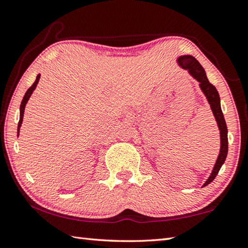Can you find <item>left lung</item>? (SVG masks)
<instances>
[{
    "mask_svg": "<svg viewBox=\"0 0 248 248\" xmlns=\"http://www.w3.org/2000/svg\"><path fill=\"white\" fill-rule=\"evenodd\" d=\"M177 64L179 67L186 69L188 73V75L194 78L197 82L200 83L199 85H200L201 91L202 92V94H204L207 102H208V104L210 105L211 111H213L216 123H217L219 132H220L219 154L208 179H207L205 183L202 184V187H204L206 186H208V184L216 178V175L218 174L220 168L222 167L224 161H226L227 155H228V128H227L226 120H224V117L222 114L219 93L217 91V89H216L214 85L209 82L205 70L199 62V61H197L195 57H193L192 55H181L177 58Z\"/></svg>",
    "mask_w": 248,
    "mask_h": 248,
    "instance_id": "left-lung-1",
    "label": "left lung"
}]
</instances>
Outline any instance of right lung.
I'll use <instances>...</instances> for the list:
<instances>
[{"label": "right lung", "mask_w": 248, "mask_h": 248, "mask_svg": "<svg viewBox=\"0 0 248 248\" xmlns=\"http://www.w3.org/2000/svg\"><path fill=\"white\" fill-rule=\"evenodd\" d=\"M40 77H41V75H38L37 78H35V81L34 83L31 85V87L28 89V91L26 92L24 98H22L21 101V104H20V108H19V123H18V128H17V136H19V131H20V127H21V124H22V119H24V112H25V107H26V104L28 103L29 98L31 96V94L33 93V91L35 90V88H37V84L39 83V80H40Z\"/></svg>", "instance_id": "1"}]
</instances>
